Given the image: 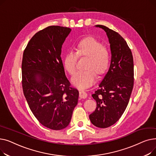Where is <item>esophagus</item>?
I'll return each instance as SVG.
<instances>
[{
  "mask_svg": "<svg viewBox=\"0 0 156 156\" xmlns=\"http://www.w3.org/2000/svg\"><path fill=\"white\" fill-rule=\"evenodd\" d=\"M79 96L80 98H82V99H85L87 97V92H85L83 90H80V94H79Z\"/></svg>",
  "mask_w": 156,
  "mask_h": 156,
  "instance_id": "obj_1",
  "label": "esophagus"
}]
</instances>
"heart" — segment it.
I'll use <instances>...</instances> for the list:
<instances>
[{
	"label": "heart",
	"mask_w": 156,
	"mask_h": 156,
	"mask_svg": "<svg viewBox=\"0 0 156 156\" xmlns=\"http://www.w3.org/2000/svg\"><path fill=\"white\" fill-rule=\"evenodd\" d=\"M78 56L88 57L85 66L86 70L77 72L72 77L71 82L80 89H86L95 83L94 72L98 75H102L108 69L111 61L110 54L107 48L94 38L81 40L78 44L75 52L69 51L64 56V68L71 75H73L76 71Z\"/></svg>",
	"instance_id": "obj_1"
}]
</instances>
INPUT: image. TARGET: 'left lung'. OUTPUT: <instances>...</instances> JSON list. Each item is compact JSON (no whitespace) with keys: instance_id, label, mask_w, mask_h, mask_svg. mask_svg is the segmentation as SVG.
Masks as SVG:
<instances>
[{"instance_id":"8db88e82","label":"left lung","mask_w":156,"mask_h":156,"mask_svg":"<svg viewBox=\"0 0 156 156\" xmlns=\"http://www.w3.org/2000/svg\"><path fill=\"white\" fill-rule=\"evenodd\" d=\"M95 27L106 33L111 61L99 89L92 95L97 108L89 118L94 126L105 128L116 123L128 104L134 82L133 59L126 42L118 33L104 25Z\"/></svg>"}]
</instances>
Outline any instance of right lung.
Instances as JSON below:
<instances>
[{
  "mask_svg": "<svg viewBox=\"0 0 156 156\" xmlns=\"http://www.w3.org/2000/svg\"><path fill=\"white\" fill-rule=\"evenodd\" d=\"M71 29L51 26L33 37L24 51L22 86L29 107L41 124L53 130L66 128L78 104V90L70 87L61 57Z\"/></svg>",
  "mask_w": 156,
  "mask_h": 156,
  "instance_id": "right-lung-1",
  "label": "right lung"
}]
</instances>
